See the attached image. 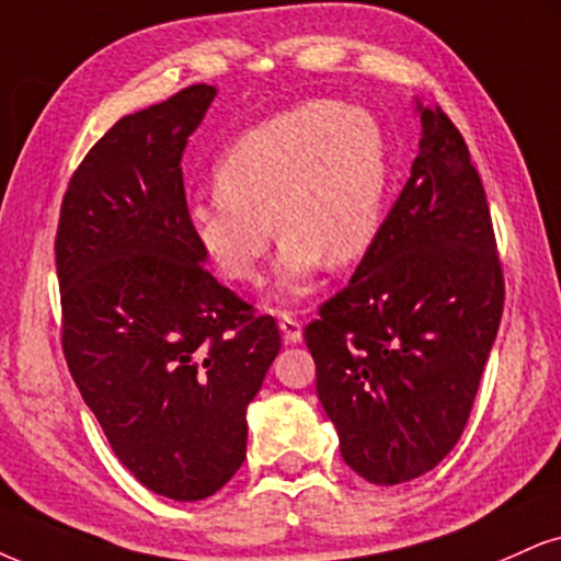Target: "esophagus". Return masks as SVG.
Returning a JSON list of instances; mask_svg holds the SVG:
<instances>
[{
    "mask_svg": "<svg viewBox=\"0 0 561 561\" xmlns=\"http://www.w3.org/2000/svg\"><path fill=\"white\" fill-rule=\"evenodd\" d=\"M278 328L283 337H286V343H299L301 341V322L296 320L294 314L283 312L280 320H278Z\"/></svg>",
    "mask_w": 561,
    "mask_h": 561,
    "instance_id": "1",
    "label": "esophagus"
}]
</instances>
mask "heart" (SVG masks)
Instances as JSON below:
<instances>
[{"label":"heart","instance_id":"obj_1","mask_svg":"<svg viewBox=\"0 0 561 561\" xmlns=\"http://www.w3.org/2000/svg\"><path fill=\"white\" fill-rule=\"evenodd\" d=\"M390 161L382 124L341 101H304L254 124L226 148L216 192L190 207V226L224 278L257 286L275 231L280 301L312 288L322 262L345 267L375 244Z\"/></svg>","mask_w":561,"mask_h":561}]
</instances>
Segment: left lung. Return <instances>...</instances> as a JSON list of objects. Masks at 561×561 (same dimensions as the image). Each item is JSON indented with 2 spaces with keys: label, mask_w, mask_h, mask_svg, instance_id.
<instances>
[{
  "label": "left lung",
  "mask_w": 561,
  "mask_h": 561,
  "mask_svg": "<svg viewBox=\"0 0 561 561\" xmlns=\"http://www.w3.org/2000/svg\"><path fill=\"white\" fill-rule=\"evenodd\" d=\"M375 244L304 330L341 455L369 483L432 471L458 445L504 309L486 192L442 108Z\"/></svg>",
  "instance_id": "obj_1"
}]
</instances>
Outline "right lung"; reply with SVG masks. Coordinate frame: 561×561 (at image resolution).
<instances>
[{
    "label": "right lung",
    "mask_w": 561,
    "mask_h": 561,
    "mask_svg": "<svg viewBox=\"0 0 561 561\" xmlns=\"http://www.w3.org/2000/svg\"><path fill=\"white\" fill-rule=\"evenodd\" d=\"M213 99L190 85L122 116L69 179L54 241L69 375L122 466L176 502L239 471L247 405L280 351L190 226L182 156Z\"/></svg>",
    "instance_id": "add662e5"
}]
</instances>
